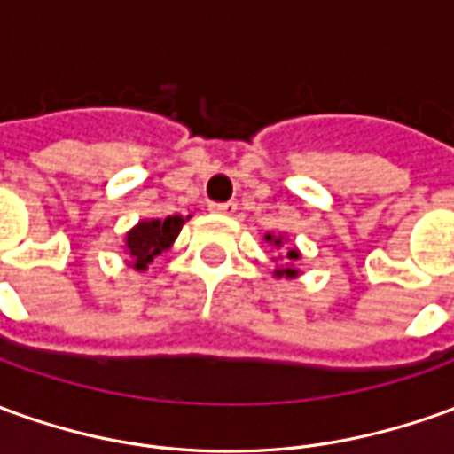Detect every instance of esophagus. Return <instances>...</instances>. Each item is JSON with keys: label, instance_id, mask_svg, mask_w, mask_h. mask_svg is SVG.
Returning <instances> with one entry per match:
<instances>
[{"label": "esophagus", "instance_id": "34e87169", "mask_svg": "<svg viewBox=\"0 0 454 454\" xmlns=\"http://www.w3.org/2000/svg\"><path fill=\"white\" fill-rule=\"evenodd\" d=\"M234 209H237L234 202H212V205H209V212H212V215H232Z\"/></svg>", "mask_w": 454, "mask_h": 454}]
</instances>
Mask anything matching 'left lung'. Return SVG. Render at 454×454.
I'll return each instance as SVG.
<instances>
[{"label": "left lung", "instance_id": "left-lung-1", "mask_svg": "<svg viewBox=\"0 0 454 454\" xmlns=\"http://www.w3.org/2000/svg\"><path fill=\"white\" fill-rule=\"evenodd\" d=\"M264 242H267L271 249H281V254L274 262H277V267H274V277L277 279H296V277H301V269H299V259H301V252L296 249L294 245H289V239H286V234H274L267 232L264 234Z\"/></svg>", "mask_w": 454, "mask_h": 454}]
</instances>
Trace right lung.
<instances>
[{
    "instance_id": "obj_1",
    "label": "right lung",
    "mask_w": 454,
    "mask_h": 454,
    "mask_svg": "<svg viewBox=\"0 0 454 454\" xmlns=\"http://www.w3.org/2000/svg\"><path fill=\"white\" fill-rule=\"evenodd\" d=\"M183 224H185V217L173 215V217H165V220H158V217L140 220L136 227H130L126 237H123V252L128 254V267L136 269V271H145L153 264V259L175 245Z\"/></svg>"
}]
</instances>
